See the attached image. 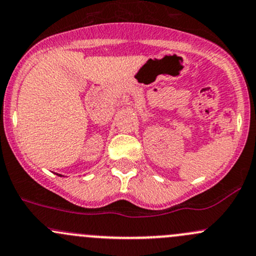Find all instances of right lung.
<instances>
[{
	"mask_svg": "<svg viewBox=\"0 0 256 256\" xmlns=\"http://www.w3.org/2000/svg\"><path fill=\"white\" fill-rule=\"evenodd\" d=\"M59 176H62V175H59Z\"/></svg>",
	"mask_w": 256,
	"mask_h": 256,
	"instance_id": "obj_1",
	"label": "right lung"
}]
</instances>
